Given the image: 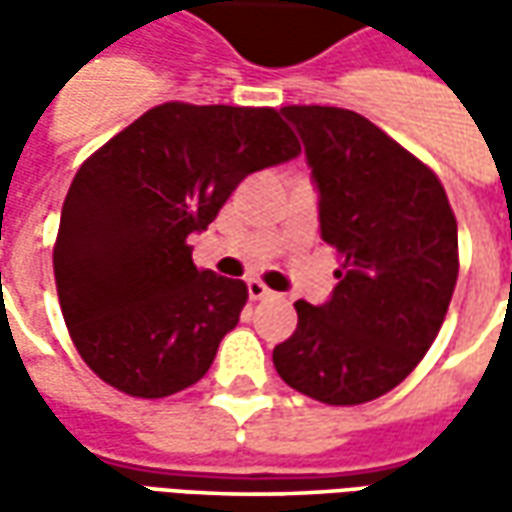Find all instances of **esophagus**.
Returning <instances> with one entry per match:
<instances>
[{
  "label": "esophagus",
  "instance_id": "34e87169",
  "mask_svg": "<svg viewBox=\"0 0 512 512\" xmlns=\"http://www.w3.org/2000/svg\"><path fill=\"white\" fill-rule=\"evenodd\" d=\"M247 296H250L253 302H259V299H267V296H273V290H270L265 282H259V279H250V282H247Z\"/></svg>",
  "mask_w": 512,
  "mask_h": 512
}]
</instances>
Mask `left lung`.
<instances>
[{"label": "left lung", "instance_id": "1", "mask_svg": "<svg viewBox=\"0 0 512 512\" xmlns=\"http://www.w3.org/2000/svg\"><path fill=\"white\" fill-rule=\"evenodd\" d=\"M319 190V227L342 253L325 305L273 347L276 373L325 404H364L410 376L439 336L459 276V227L442 182L370 119L287 105Z\"/></svg>", "mask_w": 512, "mask_h": 512}]
</instances>
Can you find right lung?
Returning a JSON list of instances; mask_svg holds the SVG:
<instances>
[{"label": "right lung", "mask_w": 512, "mask_h": 512, "mask_svg": "<svg viewBox=\"0 0 512 512\" xmlns=\"http://www.w3.org/2000/svg\"><path fill=\"white\" fill-rule=\"evenodd\" d=\"M299 153L279 110L165 102L79 168L53 276L70 339L102 382L165 399L205 376L247 285L199 270L187 236L207 230L245 176Z\"/></svg>", "instance_id": "obj_1"}]
</instances>
